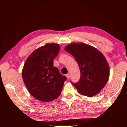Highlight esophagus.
<instances>
[{"instance_id": "obj_1", "label": "esophagus", "mask_w": 127, "mask_h": 127, "mask_svg": "<svg viewBox=\"0 0 127 127\" xmlns=\"http://www.w3.org/2000/svg\"><path fill=\"white\" fill-rule=\"evenodd\" d=\"M65 76L67 77V79H69L70 76V74H67L65 75Z\"/></svg>"}]
</instances>
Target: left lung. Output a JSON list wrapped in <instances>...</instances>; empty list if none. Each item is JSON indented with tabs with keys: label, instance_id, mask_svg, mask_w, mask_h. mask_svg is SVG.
Wrapping results in <instances>:
<instances>
[{
	"label": "left lung",
	"instance_id": "8db88e82",
	"mask_svg": "<svg viewBox=\"0 0 127 127\" xmlns=\"http://www.w3.org/2000/svg\"><path fill=\"white\" fill-rule=\"evenodd\" d=\"M64 49L74 57L79 66L80 79L72 83L78 92L88 97L99 93L110 76V67L104 56L96 48L83 42L71 43Z\"/></svg>",
	"mask_w": 127,
	"mask_h": 127
}]
</instances>
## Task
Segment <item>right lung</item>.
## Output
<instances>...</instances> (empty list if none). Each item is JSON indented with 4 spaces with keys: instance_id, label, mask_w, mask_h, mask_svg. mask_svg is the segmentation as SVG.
<instances>
[{
    "instance_id": "right-lung-1",
    "label": "right lung",
    "mask_w": 127,
    "mask_h": 127,
    "mask_svg": "<svg viewBox=\"0 0 127 127\" xmlns=\"http://www.w3.org/2000/svg\"><path fill=\"white\" fill-rule=\"evenodd\" d=\"M60 45L47 43L34 50L24 64L22 71L23 82L29 92L41 101L49 102L60 95L66 79L53 66Z\"/></svg>"
}]
</instances>
